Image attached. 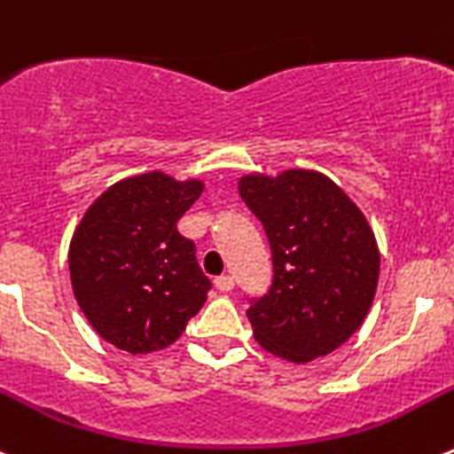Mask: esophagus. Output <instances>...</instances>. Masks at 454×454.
I'll list each match as a JSON object with an SVG mask.
<instances>
[{
  "label": "esophagus",
  "mask_w": 454,
  "mask_h": 454,
  "mask_svg": "<svg viewBox=\"0 0 454 454\" xmlns=\"http://www.w3.org/2000/svg\"><path fill=\"white\" fill-rule=\"evenodd\" d=\"M215 287H217L219 292L226 294L235 287V280H232V276H219V278H215Z\"/></svg>",
  "instance_id": "34e87169"
}]
</instances>
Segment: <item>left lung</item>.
Masks as SVG:
<instances>
[{
	"mask_svg": "<svg viewBox=\"0 0 454 454\" xmlns=\"http://www.w3.org/2000/svg\"><path fill=\"white\" fill-rule=\"evenodd\" d=\"M239 194L262 222L273 278L248 298L262 348L305 364L344 344L362 325L378 287L380 253L364 215L318 171L244 176Z\"/></svg>",
	"mask_w": 454,
	"mask_h": 454,
	"instance_id": "8db88e82",
	"label": "left lung"
}]
</instances>
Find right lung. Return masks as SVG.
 <instances>
[{"mask_svg":"<svg viewBox=\"0 0 454 454\" xmlns=\"http://www.w3.org/2000/svg\"><path fill=\"white\" fill-rule=\"evenodd\" d=\"M201 190L162 171L126 178L90 206L72 237L76 301L92 328L126 353L167 348L206 303L210 278L176 228Z\"/></svg>","mask_w":454,"mask_h":454,"instance_id":"right-lung-1","label":"right lung"}]
</instances>
